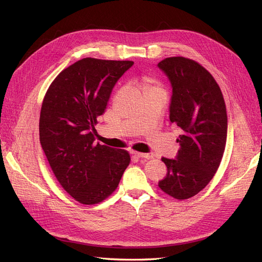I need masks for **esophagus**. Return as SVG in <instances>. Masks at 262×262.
I'll list each match as a JSON object with an SVG mask.
<instances>
[{"label": "esophagus", "instance_id": "obj_1", "mask_svg": "<svg viewBox=\"0 0 262 262\" xmlns=\"http://www.w3.org/2000/svg\"><path fill=\"white\" fill-rule=\"evenodd\" d=\"M134 156H137L139 158H146V160H150L153 156L150 154H145V153H140V152H133Z\"/></svg>", "mask_w": 262, "mask_h": 262}]
</instances>
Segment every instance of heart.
Instances as JSON below:
<instances>
[{
  "mask_svg": "<svg viewBox=\"0 0 262 262\" xmlns=\"http://www.w3.org/2000/svg\"><path fill=\"white\" fill-rule=\"evenodd\" d=\"M144 86L147 92L150 91H162V87L157 84V82L153 78L150 77H146L144 78Z\"/></svg>",
  "mask_w": 262,
  "mask_h": 262,
  "instance_id": "b5f03b06",
  "label": "heart"
}]
</instances>
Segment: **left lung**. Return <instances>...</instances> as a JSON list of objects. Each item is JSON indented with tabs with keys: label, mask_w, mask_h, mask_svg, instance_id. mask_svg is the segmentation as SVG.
<instances>
[{
	"label": "left lung",
	"mask_w": 262,
	"mask_h": 262,
	"mask_svg": "<svg viewBox=\"0 0 262 262\" xmlns=\"http://www.w3.org/2000/svg\"><path fill=\"white\" fill-rule=\"evenodd\" d=\"M157 67L171 84L169 120L182 130L176 158H162L167 173L158 187L175 199H189L209 184L223 157L227 137L225 101L216 81L198 62L171 57Z\"/></svg>",
	"instance_id": "obj_1"
}]
</instances>
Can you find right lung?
Segmentation results:
<instances>
[{
    "label": "right lung",
    "instance_id": "1",
    "mask_svg": "<svg viewBox=\"0 0 262 262\" xmlns=\"http://www.w3.org/2000/svg\"><path fill=\"white\" fill-rule=\"evenodd\" d=\"M132 61L85 58L54 78L42 101L39 137L63 189L83 204H96L117 189L130 154L95 143V124L114 86Z\"/></svg>",
    "mask_w": 262,
    "mask_h": 262
}]
</instances>
